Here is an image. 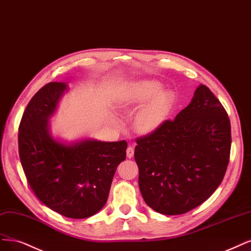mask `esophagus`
Segmentation results:
<instances>
[{
    "instance_id": "obj_1",
    "label": "esophagus",
    "mask_w": 251,
    "mask_h": 251,
    "mask_svg": "<svg viewBox=\"0 0 251 251\" xmlns=\"http://www.w3.org/2000/svg\"><path fill=\"white\" fill-rule=\"evenodd\" d=\"M133 155H134V149L131 148V146H128V148L126 149V157L128 159H131V158H133Z\"/></svg>"
}]
</instances>
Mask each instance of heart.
<instances>
[{
    "label": "heart",
    "instance_id": "b5f03b06",
    "mask_svg": "<svg viewBox=\"0 0 251 251\" xmlns=\"http://www.w3.org/2000/svg\"><path fill=\"white\" fill-rule=\"evenodd\" d=\"M154 80H146L131 86L120 98L118 106L124 110H135L143 105L133 118V127L140 135H151L165 124L175 106V96ZM112 123L118 125L113 117Z\"/></svg>",
    "mask_w": 251,
    "mask_h": 251
}]
</instances>
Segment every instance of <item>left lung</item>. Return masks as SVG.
Masks as SVG:
<instances>
[{
  "instance_id": "8db88e82",
  "label": "left lung",
  "mask_w": 251,
  "mask_h": 251,
  "mask_svg": "<svg viewBox=\"0 0 251 251\" xmlns=\"http://www.w3.org/2000/svg\"><path fill=\"white\" fill-rule=\"evenodd\" d=\"M136 142L139 188L146 204L164 215L185 214L208 200L226 175L229 118L218 99L201 84L174 120Z\"/></svg>"
}]
</instances>
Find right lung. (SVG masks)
Segmentation results:
<instances>
[{"instance_id":"1","label":"right lung","mask_w":251,"mask_h":251,"mask_svg":"<svg viewBox=\"0 0 251 251\" xmlns=\"http://www.w3.org/2000/svg\"><path fill=\"white\" fill-rule=\"evenodd\" d=\"M68 90L67 83L50 82L31 99L19 127V151L38 200L65 217L83 219L106 204L127 143L93 138L67 142L51 135L50 119Z\"/></svg>"}]
</instances>
